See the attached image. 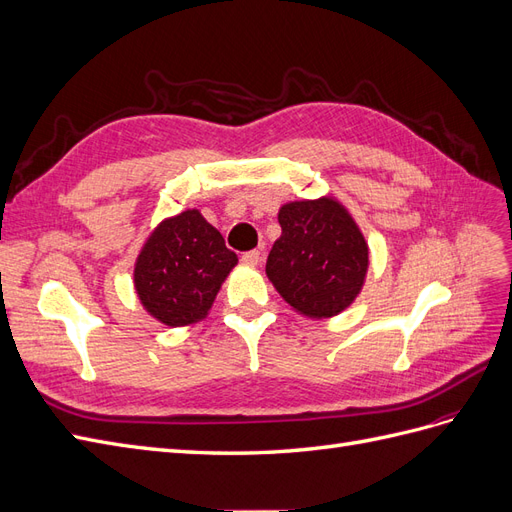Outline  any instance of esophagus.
<instances>
[{
    "mask_svg": "<svg viewBox=\"0 0 512 512\" xmlns=\"http://www.w3.org/2000/svg\"><path fill=\"white\" fill-rule=\"evenodd\" d=\"M241 260L245 262V265H258V262L262 260V254L258 250H250V252H243Z\"/></svg>",
    "mask_w": 512,
    "mask_h": 512,
    "instance_id": "1",
    "label": "esophagus"
}]
</instances>
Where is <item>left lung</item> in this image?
Listing matches in <instances>:
<instances>
[{"label":"left lung","mask_w":512,"mask_h":512,"mask_svg":"<svg viewBox=\"0 0 512 512\" xmlns=\"http://www.w3.org/2000/svg\"><path fill=\"white\" fill-rule=\"evenodd\" d=\"M277 220L282 237L267 258L277 292L309 318L344 312L369 265L367 243L350 213L333 198H318L284 205Z\"/></svg>","instance_id":"1"}]
</instances>
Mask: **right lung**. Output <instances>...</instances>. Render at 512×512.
Here are the masks:
<instances>
[{
    "label": "right lung",
    "instance_id": "add662e5",
    "mask_svg": "<svg viewBox=\"0 0 512 512\" xmlns=\"http://www.w3.org/2000/svg\"><path fill=\"white\" fill-rule=\"evenodd\" d=\"M237 254L196 209L164 220L136 260L134 286L147 312L168 327L205 318Z\"/></svg>",
    "mask_w": 512,
    "mask_h": 512
}]
</instances>
